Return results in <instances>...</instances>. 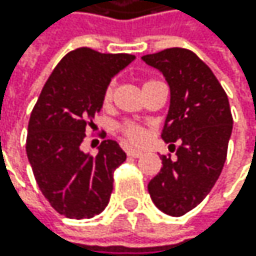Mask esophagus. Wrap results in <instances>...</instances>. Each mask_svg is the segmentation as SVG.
Listing matches in <instances>:
<instances>
[{
	"label": "esophagus",
	"mask_w": 256,
	"mask_h": 256,
	"mask_svg": "<svg viewBox=\"0 0 256 256\" xmlns=\"http://www.w3.org/2000/svg\"><path fill=\"white\" fill-rule=\"evenodd\" d=\"M126 154L129 155L130 158H140V156L142 155L140 150H135V149H127V150H126Z\"/></svg>",
	"instance_id": "esophagus-1"
}]
</instances>
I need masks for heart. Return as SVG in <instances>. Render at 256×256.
I'll return each mask as SVG.
<instances>
[{
  "mask_svg": "<svg viewBox=\"0 0 256 256\" xmlns=\"http://www.w3.org/2000/svg\"><path fill=\"white\" fill-rule=\"evenodd\" d=\"M149 82H152V81H147L146 84H149ZM146 84H144V86H146ZM114 94H115V82L110 81L109 84L106 86V89H104V92H102V104H104V106H109V104L112 102ZM120 130L122 132V135H124L127 140H129L130 142H134V144H140V142H142L144 138H146L144 129H141V127L136 126V124L124 122V124L120 126Z\"/></svg>",
  "mask_w": 256,
  "mask_h": 256,
  "instance_id": "1",
  "label": "heart"
}]
</instances>
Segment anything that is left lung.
<instances>
[{
	"label": "left lung",
	"instance_id": "1",
	"mask_svg": "<svg viewBox=\"0 0 256 256\" xmlns=\"http://www.w3.org/2000/svg\"><path fill=\"white\" fill-rule=\"evenodd\" d=\"M141 60L158 68L170 87L161 138L181 142L175 160L161 156V170L147 189L161 212L181 216L208 196L222 170L234 124L229 100L192 50L172 47Z\"/></svg>",
	"mask_w": 256,
	"mask_h": 256
}]
</instances>
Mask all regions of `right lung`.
<instances>
[{
  "label": "right lung",
  "mask_w": 256,
  "mask_h": 256,
  "mask_svg": "<svg viewBox=\"0 0 256 256\" xmlns=\"http://www.w3.org/2000/svg\"><path fill=\"white\" fill-rule=\"evenodd\" d=\"M134 60L129 54L75 48L58 62L32 110L27 158L40 190L67 218H92L109 204L114 172L126 154L116 141L104 140L92 156L81 142L87 127L95 126L106 86Z\"/></svg>",
  "instance_id": "1"
}]
</instances>
